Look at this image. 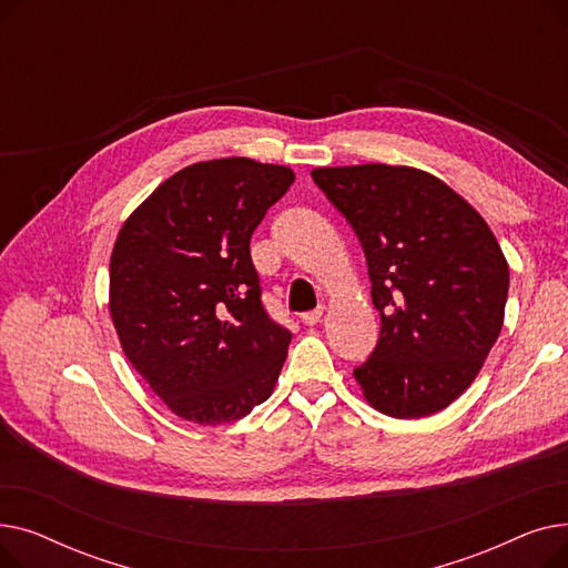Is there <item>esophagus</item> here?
Here are the masks:
<instances>
[{"label": "esophagus", "instance_id": "34e87169", "mask_svg": "<svg viewBox=\"0 0 568 568\" xmlns=\"http://www.w3.org/2000/svg\"><path fill=\"white\" fill-rule=\"evenodd\" d=\"M322 313H324L322 308L311 311V313H304V315H302V322H304V324H308V326H313V324H317V322L322 320Z\"/></svg>", "mask_w": 568, "mask_h": 568}]
</instances>
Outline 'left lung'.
Instances as JSON below:
<instances>
[{
    "mask_svg": "<svg viewBox=\"0 0 568 568\" xmlns=\"http://www.w3.org/2000/svg\"><path fill=\"white\" fill-rule=\"evenodd\" d=\"M359 236L379 341L354 379L371 407L422 419L484 368L504 324L509 264L490 225L439 176L409 165L315 168Z\"/></svg>",
    "mask_w": 568,
    "mask_h": 568,
    "instance_id": "1",
    "label": "left lung"
}]
</instances>
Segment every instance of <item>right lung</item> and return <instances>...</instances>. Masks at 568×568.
I'll list each match as a JSON object with an SVG mask.
<instances>
[{
	"label": "right lung",
	"instance_id": "add662e5",
	"mask_svg": "<svg viewBox=\"0 0 568 568\" xmlns=\"http://www.w3.org/2000/svg\"><path fill=\"white\" fill-rule=\"evenodd\" d=\"M294 182L244 156L174 172L124 221L110 255V317L131 366L172 414L242 419L274 394L290 332L268 320L251 236Z\"/></svg>",
	"mask_w": 568,
	"mask_h": 568
}]
</instances>
